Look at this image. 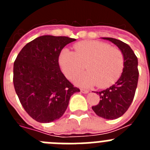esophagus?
Masks as SVG:
<instances>
[{"label": "esophagus", "mask_w": 150, "mask_h": 150, "mask_svg": "<svg viewBox=\"0 0 150 150\" xmlns=\"http://www.w3.org/2000/svg\"><path fill=\"white\" fill-rule=\"evenodd\" d=\"M80 91H81V92H83V93H84V94H87L88 92V90L84 89V88H81V89H80Z\"/></svg>", "instance_id": "esophagus-1"}]
</instances>
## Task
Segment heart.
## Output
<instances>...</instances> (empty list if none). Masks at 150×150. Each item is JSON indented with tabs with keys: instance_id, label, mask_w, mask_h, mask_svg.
Instances as JSON below:
<instances>
[{
	"instance_id": "1",
	"label": "heart",
	"mask_w": 150,
	"mask_h": 150,
	"mask_svg": "<svg viewBox=\"0 0 150 150\" xmlns=\"http://www.w3.org/2000/svg\"><path fill=\"white\" fill-rule=\"evenodd\" d=\"M75 52L64 49L59 55V65L69 79L83 71L75 82L81 86H95L107 88L115 83L124 68V56L121 50L98 40H84L74 46Z\"/></svg>"
}]
</instances>
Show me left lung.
Listing matches in <instances>:
<instances>
[{
	"mask_svg": "<svg viewBox=\"0 0 150 150\" xmlns=\"http://www.w3.org/2000/svg\"><path fill=\"white\" fill-rule=\"evenodd\" d=\"M102 38L114 43L121 50L124 56V68L121 76L115 84L107 89L96 91L100 100L98 104L91 108L100 117L116 120L128 110L133 101L138 82V62L128 44L115 38Z\"/></svg>",
	"mask_w": 150,
	"mask_h": 150,
	"instance_id": "left-lung-1",
	"label": "left lung"
}]
</instances>
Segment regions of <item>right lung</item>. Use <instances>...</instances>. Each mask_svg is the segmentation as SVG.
<instances>
[{"label":"right lung","instance_id":"add662e5","mask_svg":"<svg viewBox=\"0 0 150 150\" xmlns=\"http://www.w3.org/2000/svg\"><path fill=\"white\" fill-rule=\"evenodd\" d=\"M76 39L44 35L24 46L13 65V84L25 110L37 122L59 120L79 89L67 80L59 64L61 51Z\"/></svg>","mask_w":150,"mask_h":150}]
</instances>
